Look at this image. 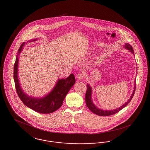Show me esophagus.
Instances as JSON below:
<instances>
[{
	"instance_id": "34e87169",
	"label": "esophagus",
	"mask_w": 150,
	"mask_h": 150,
	"mask_svg": "<svg viewBox=\"0 0 150 150\" xmlns=\"http://www.w3.org/2000/svg\"><path fill=\"white\" fill-rule=\"evenodd\" d=\"M84 76H85L84 73H83V72H81V73H79L78 75L77 78H78L79 80H82V79H83L84 78Z\"/></svg>"
}]
</instances>
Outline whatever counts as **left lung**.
<instances>
[{"instance_id":"obj_1","label":"left lung","mask_w":150,"mask_h":150,"mask_svg":"<svg viewBox=\"0 0 150 150\" xmlns=\"http://www.w3.org/2000/svg\"><path fill=\"white\" fill-rule=\"evenodd\" d=\"M124 47L128 50H130V52L131 53H132L134 54V50L133 49L132 47V45L130 44H129L128 43H126V44L124 45ZM134 91L133 92L132 94L131 95L130 98H129V100L125 103L124 105H122L121 107L119 108H117L115 110H101L100 108H98V107H96L94 104H93V101L92 100V89L91 87V86H89V84H87L86 85V87H87V90L86 92V106L88 107V108L93 112L95 114L99 115V116H110L112 115L115 114L117 112H118L119 111H120L121 109L124 108V107H125L130 102V100L132 99V98L133 97L134 95V93H135V91H136V84H134Z\"/></svg>"}]
</instances>
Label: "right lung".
<instances>
[{"instance_id":"add662e5","label":"right lung","mask_w":150,"mask_h":150,"mask_svg":"<svg viewBox=\"0 0 150 150\" xmlns=\"http://www.w3.org/2000/svg\"><path fill=\"white\" fill-rule=\"evenodd\" d=\"M36 40L34 39L30 42ZM25 44V43H22L18 49L14 64L13 78L16 92L23 103L27 107L41 114L52 113L62 106L66 96L75 83V76L71 74L67 78L58 79L53 90L42 98H38L29 96L22 91L18 78V55L21 52Z\"/></svg>"}]
</instances>
